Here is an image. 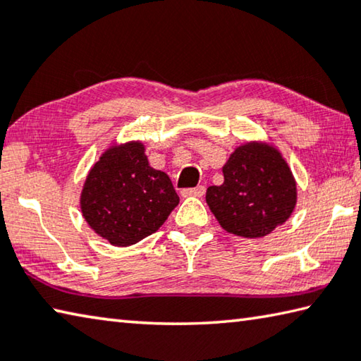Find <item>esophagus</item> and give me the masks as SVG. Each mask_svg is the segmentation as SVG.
Returning a JSON list of instances; mask_svg holds the SVG:
<instances>
[{
    "mask_svg": "<svg viewBox=\"0 0 361 361\" xmlns=\"http://www.w3.org/2000/svg\"><path fill=\"white\" fill-rule=\"evenodd\" d=\"M204 194H205V186H202V185L191 188V189H183L181 191L183 197H202Z\"/></svg>",
    "mask_w": 361,
    "mask_h": 361,
    "instance_id": "esophagus-1",
    "label": "esophagus"
}]
</instances>
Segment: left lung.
<instances>
[{
	"mask_svg": "<svg viewBox=\"0 0 361 361\" xmlns=\"http://www.w3.org/2000/svg\"><path fill=\"white\" fill-rule=\"evenodd\" d=\"M224 181L205 200L226 232L261 239L295 212L298 183L276 146L252 140L237 146L223 166Z\"/></svg>",
	"mask_w": 361,
	"mask_h": 361,
	"instance_id": "obj_1",
	"label": "left lung"
}]
</instances>
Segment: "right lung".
Returning <instances> with one entry per match:
<instances>
[{"instance_id": "obj_1", "label": "right lung", "mask_w": 361, "mask_h": 361, "mask_svg": "<svg viewBox=\"0 0 361 361\" xmlns=\"http://www.w3.org/2000/svg\"><path fill=\"white\" fill-rule=\"evenodd\" d=\"M178 202L169 175L149 166L140 140L109 145L90 167L79 197L90 229L114 247L154 234Z\"/></svg>"}]
</instances>
